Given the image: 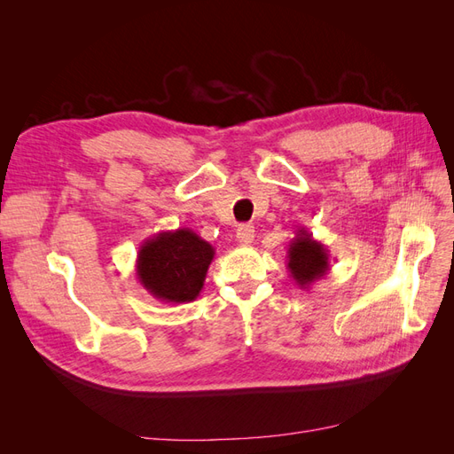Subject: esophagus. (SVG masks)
I'll return each mask as SVG.
<instances>
[{
  "instance_id": "esophagus-1",
  "label": "esophagus",
  "mask_w": 454,
  "mask_h": 454,
  "mask_svg": "<svg viewBox=\"0 0 454 454\" xmlns=\"http://www.w3.org/2000/svg\"><path fill=\"white\" fill-rule=\"evenodd\" d=\"M254 237H255V231L252 225H240L237 229V242L242 244V246H248L254 242Z\"/></svg>"
}]
</instances>
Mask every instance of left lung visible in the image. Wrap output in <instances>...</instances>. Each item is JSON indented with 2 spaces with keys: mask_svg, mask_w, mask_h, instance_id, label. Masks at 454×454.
Segmentation results:
<instances>
[{
  "mask_svg": "<svg viewBox=\"0 0 454 454\" xmlns=\"http://www.w3.org/2000/svg\"><path fill=\"white\" fill-rule=\"evenodd\" d=\"M286 257L290 277L295 280L301 290H309L316 280L324 278L329 269H332L327 248L322 242L312 239L305 227L295 231V237L290 240V246H287Z\"/></svg>",
  "mask_w": 454,
  "mask_h": 454,
  "instance_id": "left-lung-1",
  "label": "left lung"
}]
</instances>
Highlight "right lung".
I'll list each match as a JSON object with an SVG mask.
<instances>
[{"label":"right lung","instance_id":"obj_1","mask_svg":"<svg viewBox=\"0 0 454 454\" xmlns=\"http://www.w3.org/2000/svg\"><path fill=\"white\" fill-rule=\"evenodd\" d=\"M215 250L187 227L160 231L138 250L136 277L164 303H189L202 290Z\"/></svg>","mask_w":454,"mask_h":454}]
</instances>
